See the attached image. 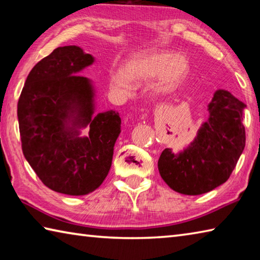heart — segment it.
Masks as SVG:
<instances>
[{"instance_id": "obj_1", "label": "heart", "mask_w": 260, "mask_h": 260, "mask_svg": "<svg viewBox=\"0 0 260 260\" xmlns=\"http://www.w3.org/2000/svg\"><path fill=\"white\" fill-rule=\"evenodd\" d=\"M190 72V61L184 55L170 50H152L134 57L126 64L125 72L112 70L110 82L120 93H129L133 83L141 85L157 78L156 88L169 91L181 85Z\"/></svg>"}]
</instances>
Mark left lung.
Returning a JSON list of instances; mask_svg holds the SVG:
<instances>
[{"label": "left lung", "instance_id": "obj_1", "mask_svg": "<svg viewBox=\"0 0 260 260\" xmlns=\"http://www.w3.org/2000/svg\"><path fill=\"white\" fill-rule=\"evenodd\" d=\"M246 105L219 89L209 104L210 117L183 152L165 149L158 160L162 180L184 195H201L230 179L245 147L243 110Z\"/></svg>", "mask_w": 260, "mask_h": 260}]
</instances>
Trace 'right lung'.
<instances>
[{
	"instance_id": "add662e5",
	"label": "right lung",
	"mask_w": 260,
	"mask_h": 260,
	"mask_svg": "<svg viewBox=\"0 0 260 260\" xmlns=\"http://www.w3.org/2000/svg\"><path fill=\"white\" fill-rule=\"evenodd\" d=\"M93 61L77 46L58 47L32 69L18 100L26 160L45 186L65 195H87L102 184L120 134L118 112L93 117V88L77 74ZM73 113L75 125H90L88 138L64 126Z\"/></svg>"
}]
</instances>
